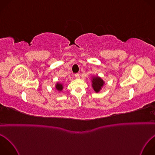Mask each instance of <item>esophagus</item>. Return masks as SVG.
Returning <instances> with one entry per match:
<instances>
[{"mask_svg":"<svg viewBox=\"0 0 155 155\" xmlns=\"http://www.w3.org/2000/svg\"><path fill=\"white\" fill-rule=\"evenodd\" d=\"M75 77L77 78H79V77H80V75L77 73V74H75Z\"/></svg>","mask_w":155,"mask_h":155,"instance_id":"34e87169","label":"esophagus"}]
</instances>
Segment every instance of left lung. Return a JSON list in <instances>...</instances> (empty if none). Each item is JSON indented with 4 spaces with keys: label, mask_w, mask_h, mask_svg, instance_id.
<instances>
[{
    "label": "left lung",
    "mask_w": 155,
    "mask_h": 155,
    "mask_svg": "<svg viewBox=\"0 0 155 155\" xmlns=\"http://www.w3.org/2000/svg\"><path fill=\"white\" fill-rule=\"evenodd\" d=\"M104 84V81L98 77H94L92 80V87L96 92H99Z\"/></svg>",
    "instance_id": "left-lung-1"
}]
</instances>
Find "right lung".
Returning <instances> with one entry per match:
<instances>
[{"instance_id":"right-lung-1","label":"right lung","mask_w":155,"mask_h":155,"mask_svg":"<svg viewBox=\"0 0 155 155\" xmlns=\"http://www.w3.org/2000/svg\"><path fill=\"white\" fill-rule=\"evenodd\" d=\"M56 88L58 91H61L63 89V85L60 83H57L56 85Z\"/></svg>"}]
</instances>
